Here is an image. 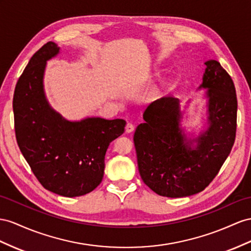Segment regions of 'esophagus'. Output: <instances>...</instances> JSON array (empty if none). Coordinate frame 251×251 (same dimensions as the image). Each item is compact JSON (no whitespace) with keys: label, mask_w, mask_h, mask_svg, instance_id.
Masks as SVG:
<instances>
[{"label":"esophagus","mask_w":251,"mask_h":251,"mask_svg":"<svg viewBox=\"0 0 251 251\" xmlns=\"http://www.w3.org/2000/svg\"><path fill=\"white\" fill-rule=\"evenodd\" d=\"M133 129H134V126H133L131 123H127V125H126V127H125L126 132H127V133H130V132L133 131Z\"/></svg>","instance_id":"34e87169"}]
</instances>
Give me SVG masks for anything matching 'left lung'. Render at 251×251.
<instances>
[{
	"label": "left lung",
	"instance_id": "1",
	"mask_svg": "<svg viewBox=\"0 0 251 251\" xmlns=\"http://www.w3.org/2000/svg\"><path fill=\"white\" fill-rule=\"evenodd\" d=\"M204 64L198 90H205L207 102L198 134L185 133L180 100L172 96L151 102L143 113L145 122L134 131L141 178L158 195L178 198L203 191L232 150L237 112L234 83L218 61Z\"/></svg>",
	"mask_w": 251,
	"mask_h": 251
}]
</instances>
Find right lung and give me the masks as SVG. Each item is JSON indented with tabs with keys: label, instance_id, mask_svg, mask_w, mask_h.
I'll use <instances>...</instances> for the list:
<instances>
[{
	"label": "right lung",
	"instance_id": "add662e5",
	"mask_svg": "<svg viewBox=\"0 0 251 251\" xmlns=\"http://www.w3.org/2000/svg\"><path fill=\"white\" fill-rule=\"evenodd\" d=\"M60 53L50 41L34 54L15 89L16 138L23 157L47 190L64 197L93 191L101 182L109 144L124 132L122 119L69 121L44 92L47 63Z\"/></svg>",
	"mask_w": 251,
	"mask_h": 251
}]
</instances>
